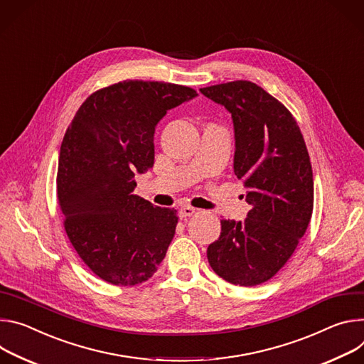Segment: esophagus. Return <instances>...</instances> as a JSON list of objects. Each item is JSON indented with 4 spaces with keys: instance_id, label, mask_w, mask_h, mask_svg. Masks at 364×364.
Here are the masks:
<instances>
[{
    "instance_id": "34e87169",
    "label": "esophagus",
    "mask_w": 364,
    "mask_h": 364,
    "mask_svg": "<svg viewBox=\"0 0 364 364\" xmlns=\"http://www.w3.org/2000/svg\"><path fill=\"white\" fill-rule=\"evenodd\" d=\"M195 213H196V210L192 208V207H182V208L179 210V217L183 220V218H186V217L193 215Z\"/></svg>"
}]
</instances>
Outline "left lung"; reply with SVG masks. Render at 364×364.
Listing matches in <instances>:
<instances>
[{"label":"left lung","mask_w":364,"mask_h":364,"mask_svg":"<svg viewBox=\"0 0 364 364\" xmlns=\"http://www.w3.org/2000/svg\"><path fill=\"white\" fill-rule=\"evenodd\" d=\"M199 91L231 112L234 173L252 205L245 221L221 220L208 263L232 285H262L287 264L309 225L314 178L308 149L291 111L255 82L232 80Z\"/></svg>","instance_id":"1"}]
</instances>
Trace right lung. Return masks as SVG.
Instances as JSON below:
<instances>
[{
	"mask_svg": "<svg viewBox=\"0 0 364 364\" xmlns=\"http://www.w3.org/2000/svg\"><path fill=\"white\" fill-rule=\"evenodd\" d=\"M196 91L127 79L92 92L76 111L59 153L58 200L72 247L100 279L143 284L165 259L178 211L133 195L154 164V127Z\"/></svg>",
	"mask_w": 364,
	"mask_h": 364,
	"instance_id": "right-lung-1",
	"label": "right lung"
}]
</instances>
